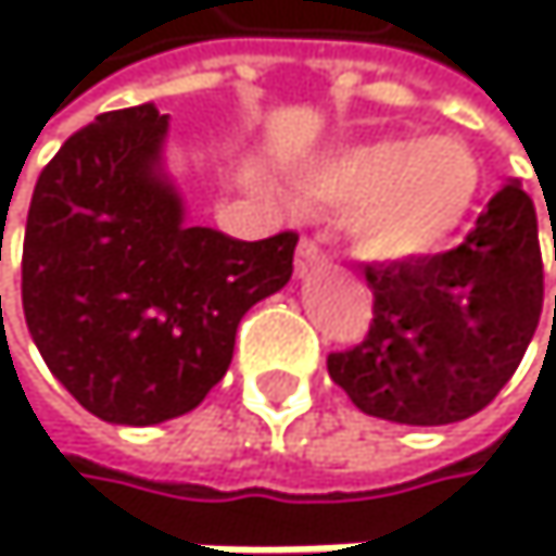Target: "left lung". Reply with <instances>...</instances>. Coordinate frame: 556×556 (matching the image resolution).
Here are the masks:
<instances>
[{"label": "left lung", "mask_w": 556, "mask_h": 556, "mask_svg": "<svg viewBox=\"0 0 556 556\" xmlns=\"http://www.w3.org/2000/svg\"><path fill=\"white\" fill-rule=\"evenodd\" d=\"M169 116H96L42 169L26 219L23 309L52 377L116 427L197 410L240 319L290 280L287 237L237 240L189 219L166 166Z\"/></svg>", "instance_id": "8db88e82"}]
</instances>
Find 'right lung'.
I'll return each mask as SVG.
<instances>
[{"mask_svg": "<svg viewBox=\"0 0 556 556\" xmlns=\"http://www.w3.org/2000/svg\"><path fill=\"white\" fill-rule=\"evenodd\" d=\"M370 337L330 356V377L363 414L443 427L483 410L538 330L544 269L538 219L507 179L467 243L414 269L370 273Z\"/></svg>", "mask_w": 556, "mask_h": 556, "instance_id": "obj_1", "label": "right lung"}]
</instances>
